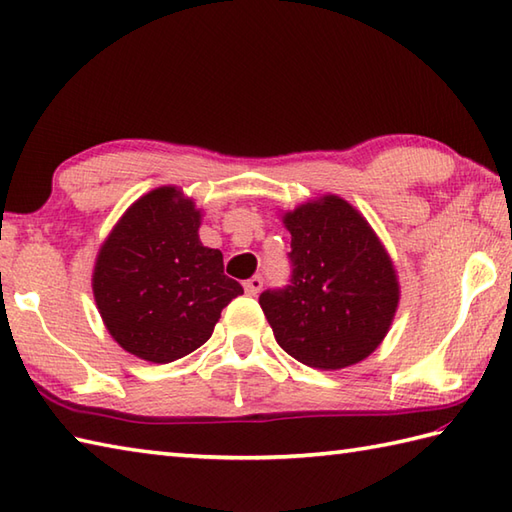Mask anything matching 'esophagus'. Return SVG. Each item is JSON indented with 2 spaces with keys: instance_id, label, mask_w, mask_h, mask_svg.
Wrapping results in <instances>:
<instances>
[{
  "instance_id": "34e87169",
  "label": "esophagus",
  "mask_w": 512,
  "mask_h": 512,
  "mask_svg": "<svg viewBox=\"0 0 512 512\" xmlns=\"http://www.w3.org/2000/svg\"><path fill=\"white\" fill-rule=\"evenodd\" d=\"M262 286H264V279L259 277V275H255V277H250L248 281H244V290H246L248 297H255L257 292L262 290Z\"/></svg>"
}]
</instances>
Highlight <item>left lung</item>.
<instances>
[{"label":"left lung","mask_w":512,"mask_h":512,"mask_svg":"<svg viewBox=\"0 0 512 512\" xmlns=\"http://www.w3.org/2000/svg\"><path fill=\"white\" fill-rule=\"evenodd\" d=\"M292 279L259 295L277 343L299 363L343 369L383 343L400 301L394 262L361 211L321 195L281 215Z\"/></svg>","instance_id":"1"}]
</instances>
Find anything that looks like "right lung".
<instances>
[{
	"label": "right lung",
	"mask_w": 512,
	"mask_h": 512,
	"mask_svg": "<svg viewBox=\"0 0 512 512\" xmlns=\"http://www.w3.org/2000/svg\"><path fill=\"white\" fill-rule=\"evenodd\" d=\"M202 209L178 187L138 198L99 248L94 301L112 339L149 363H171L211 339L244 288L222 253L200 242Z\"/></svg>",
	"instance_id": "add662e5"
}]
</instances>
